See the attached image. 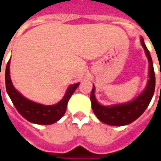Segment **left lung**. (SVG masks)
Returning a JSON list of instances; mask_svg holds the SVG:
<instances>
[{
    "mask_svg": "<svg viewBox=\"0 0 161 161\" xmlns=\"http://www.w3.org/2000/svg\"><path fill=\"white\" fill-rule=\"evenodd\" d=\"M141 42L145 50L146 55L148 58L149 80L145 91L138 97L128 103L115 105L111 107H105L99 104L96 100L94 95V86L91 91V101L93 112L100 121L106 124L111 126H123L131 123L143 114V112L145 111L152 100L155 90V74L153 66L152 58L143 39H141Z\"/></svg>",
    "mask_w": 161,
    "mask_h": 161,
    "instance_id": "obj_1",
    "label": "left lung"
}]
</instances>
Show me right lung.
Segmentation results:
<instances>
[{
  "instance_id": "add662e5",
  "label": "right lung",
  "mask_w": 161,
  "mask_h": 161,
  "mask_svg": "<svg viewBox=\"0 0 161 161\" xmlns=\"http://www.w3.org/2000/svg\"><path fill=\"white\" fill-rule=\"evenodd\" d=\"M9 64L10 60L6 67V89L11 101L19 114L28 121L36 124L49 125L58 121L66 111L68 101L76 91L78 84L70 85L63 99L57 104L46 106L36 103L24 97L14 89L9 75Z\"/></svg>"
}]
</instances>
